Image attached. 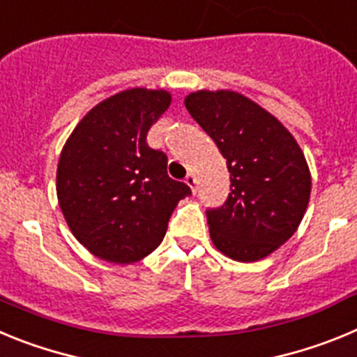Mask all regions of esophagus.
Returning <instances> with one entry per match:
<instances>
[{"label":"esophagus","instance_id":"esophagus-1","mask_svg":"<svg viewBox=\"0 0 357 357\" xmlns=\"http://www.w3.org/2000/svg\"><path fill=\"white\" fill-rule=\"evenodd\" d=\"M185 184L189 185V189H191V191H193V193H197V176L193 175V173H188V176H185Z\"/></svg>","mask_w":357,"mask_h":357}]
</instances>
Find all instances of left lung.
<instances>
[{"mask_svg":"<svg viewBox=\"0 0 357 357\" xmlns=\"http://www.w3.org/2000/svg\"><path fill=\"white\" fill-rule=\"evenodd\" d=\"M184 103L230 173L227 202L207 211L213 245L239 263L264 259L295 234L307 209L311 173L304 151L275 116L241 93L202 89Z\"/></svg>","mask_w":357,"mask_h":357,"instance_id":"obj_1","label":"left lung"}]
</instances>
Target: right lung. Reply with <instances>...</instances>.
<instances>
[{
	"label": "right lung",
	"mask_w": 357,
	"mask_h": 357,
	"mask_svg": "<svg viewBox=\"0 0 357 357\" xmlns=\"http://www.w3.org/2000/svg\"><path fill=\"white\" fill-rule=\"evenodd\" d=\"M164 89L132 87L80 119L56 166V198L73 236L93 255L137 263L155 250L176 204L191 195L168 176V157L146 144L168 110Z\"/></svg>",
	"instance_id": "obj_1"
}]
</instances>
